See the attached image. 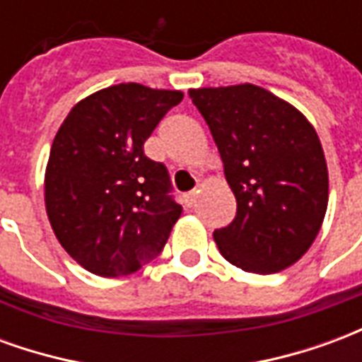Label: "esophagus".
I'll return each mask as SVG.
<instances>
[{
  "label": "esophagus",
  "mask_w": 362,
  "mask_h": 362,
  "mask_svg": "<svg viewBox=\"0 0 362 362\" xmlns=\"http://www.w3.org/2000/svg\"><path fill=\"white\" fill-rule=\"evenodd\" d=\"M196 197H197V189L184 194V204L188 205V207H194V204H196Z\"/></svg>",
  "instance_id": "obj_1"
}]
</instances>
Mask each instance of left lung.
I'll list each match as a JSON object with an SVG mask.
<instances>
[{
	"label": "left lung",
	"mask_w": 362,
	"mask_h": 362,
	"mask_svg": "<svg viewBox=\"0 0 362 362\" xmlns=\"http://www.w3.org/2000/svg\"><path fill=\"white\" fill-rule=\"evenodd\" d=\"M225 165L236 217L213 233L223 258L244 272L277 273L316 240L327 209V165L303 112L243 83L188 90Z\"/></svg>",
	"instance_id": "1"
}]
</instances>
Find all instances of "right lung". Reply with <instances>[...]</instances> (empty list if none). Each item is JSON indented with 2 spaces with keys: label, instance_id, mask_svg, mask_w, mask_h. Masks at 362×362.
Listing matches in <instances>:
<instances>
[{
  "label": "right lung",
  "instance_id": "1",
  "mask_svg": "<svg viewBox=\"0 0 362 362\" xmlns=\"http://www.w3.org/2000/svg\"><path fill=\"white\" fill-rule=\"evenodd\" d=\"M182 90L119 83L85 96L52 143L44 204L71 258L100 277L137 272L165 248L182 207L143 143Z\"/></svg>",
  "mask_w": 362,
  "mask_h": 362
}]
</instances>
